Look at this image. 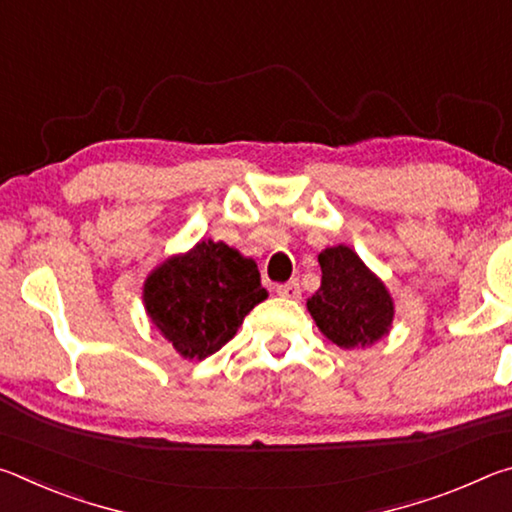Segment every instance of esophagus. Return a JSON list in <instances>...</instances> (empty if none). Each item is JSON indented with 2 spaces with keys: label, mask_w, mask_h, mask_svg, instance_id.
Here are the masks:
<instances>
[{
  "label": "esophagus",
  "mask_w": 512,
  "mask_h": 512,
  "mask_svg": "<svg viewBox=\"0 0 512 512\" xmlns=\"http://www.w3.org/2000/svg\"><path fill=\"white\" fill-rule=\"evenodd\" d=\"M275 291H277V296H282V298H291V300H298V298L302 296V289H300V282H298V280H291V282L277 284Z\"/></svg>",
  "instance_id": "34e87169"
}]
</instances>
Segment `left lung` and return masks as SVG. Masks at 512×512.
I'll use <instances>...</instances> for the list:
<instances>
[{"label": "left lung", "mask_w": 512, "mask_h": 512, "mask_svg": "<svg viewBox=\"0 0 512 512\" xmlns=\"http://www.w3.org/2000/svg\"><path fill=\"white\" fill-rule=\"evenodd\" d=\"M320 289L307 300L309 314L329 341L341 348H366L388 334L393 300L384 282L372 275L348 246L327 248L318 255Z\"/></svg>", "instance_id": "left-lung-1"}]
</instances>
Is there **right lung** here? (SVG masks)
<instances>
[{"mask_svg":"<svg viewBox=\"0 0 512 512\" xmlns=\"http://www.w3.org/2000/svg\"><path fill=\"white\" fill-rule=\"evenodd\" d=\"M266 296L253 259L212 239L164 262L144 284L146 311L185 359L221 350Z\"/></svg>","mask_w":512,"mask_h":512,"instance_id":"add662e5","label":"right lung"}]
</instances>
